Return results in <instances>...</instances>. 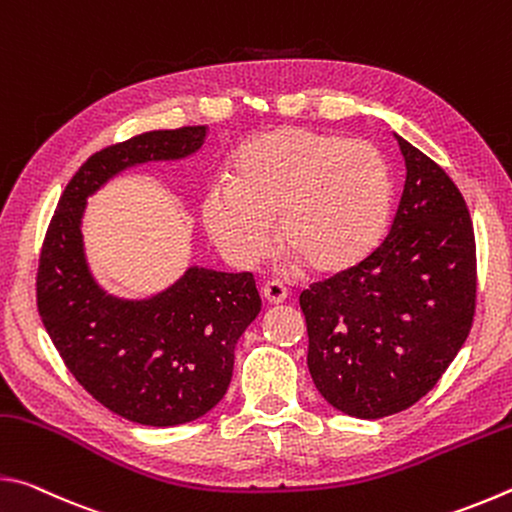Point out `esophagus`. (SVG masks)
<instances>
[{
  "instance_id": "34e87169",
  "label": "esophagus",
  "mask_w": 512,
  "mask_h": 512,
  "mask_svg": "<svg viewBox=\"0 0 512 512\" xmlns=\"http://www.w3.org/2000/svg\"><path fill=\"white\" fill-rule=\"evenodd\" d=\"M262 296H264V300L268 302V305H282V302L287 300L289 291L284 289L280 282H268V284H264Z\"/></svg>"
}]
</instances>
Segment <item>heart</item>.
<instances>
[{"instance_id": "b5f03b06", "label": "heart", "mask_w": 512, "mask_h": 512, "mask_svg": "<svg viewBox=\"0 0 512 512\" xmlns=\"http://www.w3.org/2000/svg\"><path fill=\"white\" fill-rule=\"evenodd\" d=\"M228 178L205 192L201 221L225 259L241 268L271 250L273 219L293 262L318 275L366 262L391 225V164L370 142L277 128L239 146Z\"/></svg>"}]
</instances>
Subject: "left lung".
I'll return each mask as SVG.
<instances>
[{"instance_id":"1","label":"left lung","mask_w":512,"mask_h":512,"mask_svg":"<svg viewBox=\"0 0 512 512\" xmlns=\"http://www.w3.org/2000/svg\"><path fill=\"white\" fill-rule=\"evenodd\" d=\"M395 140L406 180L384 244L300 296L311 379L334 409L361 420L427 395L474 318L476 246L463 196L436 162Z\"/></svg>"}]
</instances>
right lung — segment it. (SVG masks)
<instances>
[{
  "instance_id": "right-lung-1",
  "label": "right lung",
  "mask_w": 512,
  "mask_h": 512,
  "mask_svg": "<svg viewBox=\"0 0 512 512\" xmlns=\"http://www.w3.org/2000/svg\"><path fill=\"white\" fill-rule=\"evenodd\" d=\"M205 126L149 131L94 153L69 180L38 268V311L65 366L94 400L146 427H176L223 400L239 336L262 309L253 273L187 266L146 298H119L94 277L83 241L88 198L126 169L185 160Z\"/></svg>"
}]
</instances>
